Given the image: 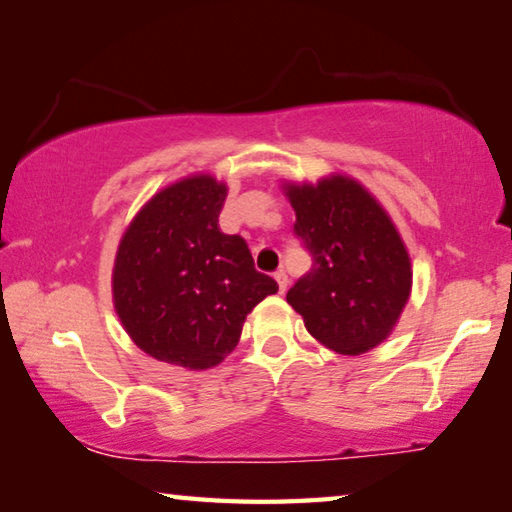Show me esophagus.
<instances>
[{"instance_id": "34e87169", "label": "esophagus", "mask_w": 512, "mask_h": 512, "mask_svg": "<svg viewBox=\"0 0 512 512\" xmlns=\"http://www.w3.org/2000/svg\"><path fill=\"white\" fill-rule=\"evenodd\" d=\"M275 280H277V287H280V293L287 291V287H289V277H287V273L277 271V273H275Z\"/></svg>"}]
</instances>
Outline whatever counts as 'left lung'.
<instances>
[{
    "label": "left lung",
    "mask_w": 512,
    "mask_h": 512,
    "mask_svg": "<svg viewBox=\"0 0 512 512\" xmlns=\"http://www.w3.org/2000/svg\"><path fill=\"white\" fill-rule=\"evenodd\" d=\"M296 235L314 257L287 293L307 332L325 348L357 357L384 343L411 298V257L391 214L357 178L284 180Z\"/></svg>",
    "instance_id": "obj_1"
}]
</instances>
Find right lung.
I'll return each instance as SVG.
<instances>
[{
	"mask_svg": "<svg viewBox=\"0 0 512 512\" xmlns=\"http://www.w3.org/2000/svg\"><path fill=\"white\" fill-rule=\"evenodd\" d=\"M225 196L212 173H192L153 194L119 239L112 305L137 348L171 366H219L246 316L277 293L246 241L219 230Z\"/></svg>",
	"mask_w": 512,
	"mask_h": 512,
	"instance_id": "1",
	"label": "right lung"
}]
</instances>
